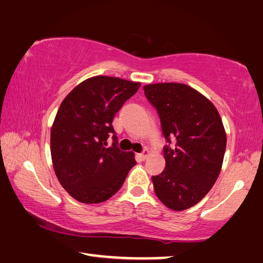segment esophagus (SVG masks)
I'll return each mask as SVG.
<instances>
[{"label": "esophagus", "instance_id": "esophagus-1", "mask_svg": "<svg viewBox=\"0 0 263 263\" xmlns=\"http://www.w3.org/2000/svg\"><path fill=\"white\" fill-rule=\"evenodd\" d=\"M149 150H144L143 151V153H142V154H140L139 155V158L141 159V160H145L146 158H148V156H149Z\"/></svg>", "mask_w": 263, "mask_h": 263}]
</instances>
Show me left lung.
<instances>
[{
    "label": "left lung",
    "instance_id": "left-lung-1",
    "mask_svg": "<svg viewBox=\"0 0 263 263\" xmlns=\"http://www.w3.org/2000/svg\"><path fill=\"white\" fill-rule=\"evenodd\" d=\"M158 112L164 137V171L153 177L155 193L167 208L186 210L215 185L227 149V133L217 108L193 87L181 83L143 86Z\"/></svg>",
    "mask_w": 263,
    "mask_h": 263
}]
</instances>
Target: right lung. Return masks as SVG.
Returning a JSON list of instances; mask_svg holds the SVG:
<instances>
[{"label":"right lung","instance_id":"obj_1","mask_svg":"<svg viewBox=\"0 0 263 263\" xmlns=\"http://www.w3.org/2000/svg\"><path fill=\"white\" fill-rule=\"evenodd\" d=\"M141 83L95 76L80 83L60 105L50 130L55 174L69 195L82 203H101L123 185L136 164L121 151L112 126L114 115ZM114 134V143L107 139Z\"/></svg>","mask_w":263,"mask_h":263}]
</instances>
